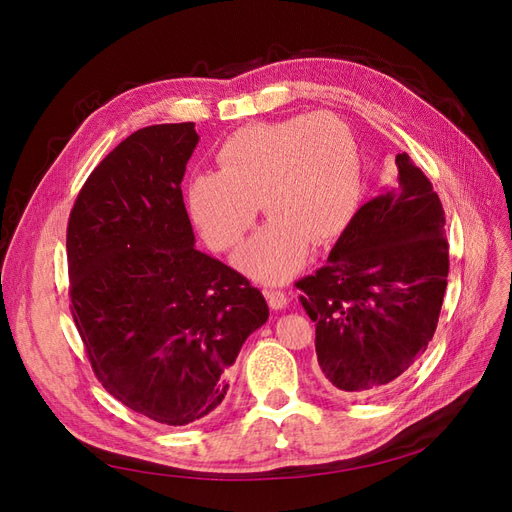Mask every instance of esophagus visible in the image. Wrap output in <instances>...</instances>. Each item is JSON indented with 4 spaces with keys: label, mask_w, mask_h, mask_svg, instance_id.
<instances>
[{
    "label": "esophagus",
    "mask_w": 512,
    "mask_h": 512,
    "mask_svg": "<svg viewBox=\"0 0 512 512\" xmlns=\"http://www.w3.org/2000/svg\"><path fill=\"white\" fill-rule=\"evenodd\" d=\"M265 297H267L271 309H284L288 305V294L284 290L265 288Z\"/></svg>",
    "instance_id": "1"
}]
</instances>
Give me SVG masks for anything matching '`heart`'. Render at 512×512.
I'll use <instances>...</instances> for the list:
<instances>
[{
    "instance_id": "obj_1",
    "label": "heart",
    "mask_w": 512,
    "mask_h": 512,
    "mask_svg": "<svg viewBox=\"0 0 512 512\" xmlns=\"http://www.w3.org/2000/svg\"><path fill=\"white\" fill-rule=\"evenodd\" d=\"M215 160L220 173L188 181L190 218L211 250L228 252L254 224L260 203L271 220L235 260L262 282L297 271L307 241L324 245L342 235L359 203L354 136L331 113L239 128Z\"/></svg>"
}]
</instances>
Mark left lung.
<instances>
[{"instance_id":"obj_1","label":"left lung","mask_w":512,"mask_h":512,"mask_svg":"<svg viewBox=\"0 0 512 512\" xmlns=\"http://www.w3.org/2000/svg\"><path fill=\"white\" fill-rule=\"evenodd\" d=\"M395 164V188L356 211L327 265L294 284L324 378L354 397L384 391L427 350L446 290L440 198L408 153Z\"/></svg>"}]
</instances>
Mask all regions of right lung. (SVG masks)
I'll list each match as a JSON object with an SVG mask.
<instances>
[{"instance_id": "obj_1", "label": "right lung", "mask_w": 512, "mask_h": 512, "mask_svg": "<svg viewBox=\"0 0 512 512\" xmlns=\"http://www.w3.org/2000/svg\"><path fill=\"white\" fill-rule=\"evenodd\" d=\"M192 121L136 130L74 200L70 309L87 359L123 406L188 425L222 404L228 369L269 307L247 277L194 247L181 181Z\"/></svg>"}]
</instances>
